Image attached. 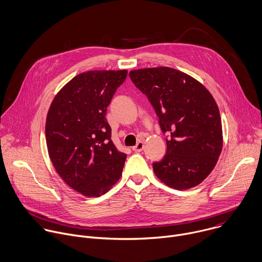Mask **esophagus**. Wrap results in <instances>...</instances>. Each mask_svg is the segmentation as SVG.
I'll return each mask as SVG.
<instances>
[{"mask_svg": "<svg viewBox=\"0 0 262 262\" xmlns=\"http://www.w3.org/2000/svg\"><path fill=\"white\" fill-rule=\"evenodd\" d=\"M144 149V143L139 141L135 147H133V150L136 152H141Z\"/></svg>", "mask_w": 262, "mask_h": 262, "instance_id": "obj_1", "label": "esophagus"}]
</instances>
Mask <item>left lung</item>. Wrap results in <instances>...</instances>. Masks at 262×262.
Returning a JSON list of instances; mask_svg holds the SVG:
<instances>
[{
    "mask_svg": "<svg viewBox=\"0 0 262 262\" xmlns=\"http://www.w3.org/2000/svg\"><path fill=\"white\" fill-rule=\"evenodd\" d=\"M129 77L147 96L166 139V154L153 163L155 176L170 188L189 189L214 169L223 147L218 106L193 77L168 67L133 70Z\"/></svg>",
    "mask_w": 262,
    "mask_h": 262,
    "instance_id": "1",
    "label": "left lung"
}]
</instances>
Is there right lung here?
Masks as SVG:
<instances>
[{"instance_id":"right-lung-1","label":"right lung","mask_w":262,"mask_h":262,"mask_svg":"<svg viewBox=\"0 0 262 262\" xmlns=\"http://www.w3.org/2000/svg\"><path fill=\"white\" fill-rule=\"evenodd\" d=\"M126 76V70L81 73L62 86L49 107V158L60 178L84 196L105 194L121 177L126 154L111 140L106 112Z\"/></svg>"}]
</instances>
